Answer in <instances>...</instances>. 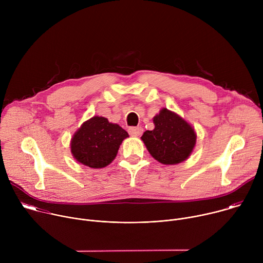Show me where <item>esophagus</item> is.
<instances>
[{
  "mask_svg": "<svg viewBox=\"0 0 263 263\" xmlns=\"http://www.w3.org/2000/svg\"><path fill=\"white\" fill-rule=\"evenodd\" d=\"M142 132H143V130L141 127H130L129 128V134L134 137L140 136L142 134Z\"/></svg>",
  "mask_w": 263,
  "mask_h": 263,
  "instance_id": "obj_1",
  "label": "esophagus"
}]
</instances>
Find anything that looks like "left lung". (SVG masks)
<instances>
[{
  "label": "left lung",
  "instance_id": "obj_1",
  "mask_svg": "<svg viewBox=\"0 0 263 263\" xmlns=\"http://www.w3.org/2000/svg\"><path fill=\"white\" fill-rule=\"evenodd\" d=\"M155 128L145 131L141 140L158 162L174 165L185 161L193 153L197 133L195 128L176 112L162 108L153 118Z\"/></svg>",
  "mask_w": 263,
  "mask_h": 263
}]
</instances>
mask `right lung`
I'll return each mask as SVG.
<instances>
[{
	"label": "right lung",
	"mask_w": 263,
	"mask_h": 263,
	"mask_svg": "<svg viewBox=\"0 0 263 263\" xmlns=\"http://www.w3.org/2000/svg\"><path fill=\"white\" fill-rule=\"evenodd\" d=\"M129 134L120 125L95 116L84 122L70 139V153L79 163L91 168L109 165Z\"/></svg>",
	"instance_id": "1"
}]
</instances>
